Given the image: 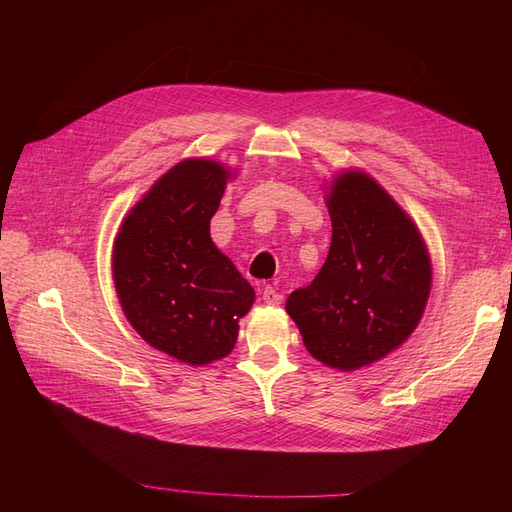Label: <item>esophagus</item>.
I'll return each instance as SVG.
<instances>
[{
    "instance_id": "obj_1",
    "label": "esophagus",
    "mask_w": 512,
    "mask_h": 512,
    "mask_svg": "<svg viewBox=\"0 0 512 512\" xmlns=\"http://www.w3.org/2000/svg\"><path fill=\"white\" fill-rule=\"evenodd\" d=\"M262 301L269 305H280L284 301V294L273 286H265V290H262Z\"/></svg>"
}]
</instances>
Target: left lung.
<instances>
[{
  "label": "left lung",
  "mask_w": 512,
  "mask_h": 512,
  "mask_svg": "<svg viewBox=\"0 0 512 512\" xmlns=\"http://www.w3.org/2000/svg\"><path fill=\"white\" fill-rule=\"evenodd\" d=\"M329 213V256L312 284L290 292L286 312L314 359L350 371L382 359L416 329L431 262L404 209L359 170L335 179Z\"/></svg>",
  "instance_id": "left-lung-1"
}]
</instances>
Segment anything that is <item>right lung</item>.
Instances as JSON below:
<instances>
[{"label": "right lung", "mask_w": 512, "mask_h": 512, "mask_svg": "<svg viewBox=\"0 0 512 512\" xmlns=\"http://www.w3.org/2000/svg\"><path fill=\"white\" fill-rule=\"evenodd\" d=\"M228 177L218 162H179L128 213L115 239L123 314L149 346L190 365L224 359L256 299L209 235Z\"/></svg>", "instance_id": "right-lung-1"}]
</instances>
